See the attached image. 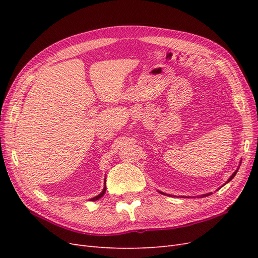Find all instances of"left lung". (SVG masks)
Wrapping results in <instances>:
<instances>
[{
	"label": "left lung",
	"mask_w": 258,
	"mask_h": 258,
	"mask_svg": "<svg viewBox=\"0 0 258 258\" xmlns=\"http://www.w3.org/2000/svg\"><path fill=\"white\" fill-rule=\"evenodd\" d=\"M240 165H241V162H240ZM239 167H240V166H239ZM238 170H239V168H238V169L235 171V172H233V173L231 174V176H230V177L227 179V182H226V183L230 182L231 179H232L233 177H235V175H236V174H237V172H238ZM224 185H225V184H224ZM158 191H159V190H158ZM159 192H160V194H162V195H168V194H166V192H162V191H159ZM211 194H212V192H210V194H206V195H202L201 197H207V196H209V195H211ZM169 196H170V195H169Z\"/></svg>",
	"instance_id": "obj_1"
}]
</instances>
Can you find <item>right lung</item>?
I'll list each match as a JSON object with an SVG mask.
<instances>
[{"mask_svg":"<svg viewBox=\"0 0 258 258\" xmlns=\"http://www.w3.org/2000/svg\"><path fill=\"white\" fill-rule=\"evenodd\" d=\"M105 179H104V187H103V189H102V191H101L99 195H98V196H96V197H93V198H91L90 199V201H96V200H98V199H100L101 197H102L103 196V195L105 194V190H106V186H105Z\"/></svg>","mask_w":258,"mask_h":258,"instance_id":"add662e5","label":"right lung"}]
</instances>
